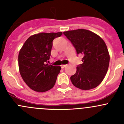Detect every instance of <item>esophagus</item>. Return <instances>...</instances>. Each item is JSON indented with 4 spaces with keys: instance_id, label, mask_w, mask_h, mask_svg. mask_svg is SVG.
<instances>
[{
    "instance_id": "1",
    "label": "esophagus",
    "mask_w": 124,
    "mask_h": 124,
    "mask_svg": "<svg viewBox=\"0 0 124 124\" xmlns=\"http://www.w3.org/2000/svg\"><path fill=\"white\" fill-rule=\"evenodd\" d=\"M66 66H67V65H61V67H62V68H65Z\"/></svg>"
}]
</instances>
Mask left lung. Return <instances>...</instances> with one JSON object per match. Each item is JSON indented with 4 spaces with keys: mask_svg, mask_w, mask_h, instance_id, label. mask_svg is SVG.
<instances>
[{
    "mask_svg": "<svg viewBox=\"0 0 124 124\" xmlns=\"http://www.w3.org/2000/svg\"><path fill=\"white\" fill-rule=\"evenodd\" d=\"M76 48L77 54L83 56V63L77 67L70 79L74 86L82 90H90L102 82L108 70L110 55L107 46L100 36L88 30L78 29L63 32Z\"/></svg>",
    "mask_w": 124,
    "mask_h": 124,
    "instance_id": "1",
    "label": "left lung"
}]
</instances>
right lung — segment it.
I'll use <instances>...</instances> for the list:
<instances>
[{
	"label": "right lung",
	"instance_id": "right-lung-1",
	"mask_svg": "<svg viewBox=\"0 0 124 124\" xmlns=\"http://www.w3.org/2000/svg\"><path fill=\"white\" fill-rule=\"evenodd\" d=\"M62 32L38 33L25 41L18 54L21 76L31 89L44 92L54 86L61 67L46 63L51 55L53 40Z\"/></svg>",
	"mask_w": 124,
	"mask_h": 124
}]
</instances>
